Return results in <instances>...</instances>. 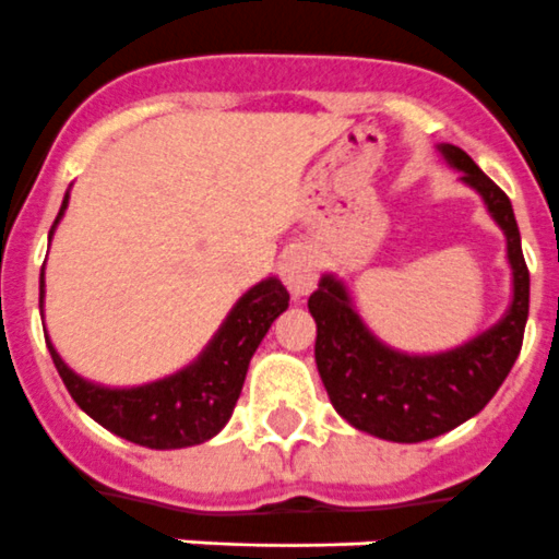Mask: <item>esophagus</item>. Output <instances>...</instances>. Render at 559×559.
<instances>
[{
  "instance_id": "34e87169",
  "label": "esophagus",
  "mask_w": 559,
  "mask_h": 559,
  "mask_svg": "<svg viewBox=\"0 0 559 559\" xmlns=\"http://www.w3.org/2000/svg\"><path fill=\"white\" fill-rule=\"evenodd\" d=\"M281 278H284V284H287V289L295 298H304L307 293H312L318 281L316 255L307 247H289L281 255Z\"/></svg>"
}]
</instances>
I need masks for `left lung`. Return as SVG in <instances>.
<instances>
[{
	"instance_id": "8db88e82",
	"label": "left lung",
	"mask_w": 559,
	"mask_h": 559,
	"mask_svg": "<svg viewBox=\"0 0 559 559\" xmlns=\"http://www.w3.org/2000/svg\"><path fill=\"white\" fill-rule=\"evenodd\" d=\"M438 150L503 229L511 266L506 316L463 346L438 355H406L374 337L346 284L332 272L309 295L318 326L316 364L332 406L355 429L392 443L431 440L475 417L511 372L526 332L528 266L509 195L461 147L438 144Z\"/></svg>"
}]
</instances>
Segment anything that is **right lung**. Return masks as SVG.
<instances>
[{
	"label": "right lung",
	"instance_id": "add662e5",
	"mask_svg": "<svg viewBox=\"0 0 559 559\" xmlns=\"http://www.w3.org/2000/svg\"><path fill=\"white\" fill-rule=\"evenodd\" d=\"M68 199L70 192H64L62 210L50 227V238L68 210ZM41 304H45V272L39 278V309ZM287 307L289 293L284 284L278 278H264L238 298L218 332L210 337V344L190 367L142 386L119 389L84 381L82 374L64 364L48 335L45 341L70 397L96 424L139 447L185 449L215 438L227 426L241 395L250 358L270 332L272 321Z\"/></svg>",
	"mask_w": 559,
	"mask_h": 559
}]
</instances>
